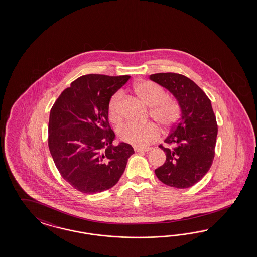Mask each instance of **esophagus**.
<instances>
[{
  "label": "esophagus",
  "instance_id": "obj_1",
  "mask_svg": "<svg viewBox=\"0 0 257 257\" xmlns=\"http://www.w3.org/2000/svg\"><path fill=\"white\" fill-rule=\"evenodd\" d=\"M134 150L136 151V152H149V151H151L152 148L151 147H134Z\"/></svg>",
  "mask_w": 257,
  "mask_h": 257
}]
</instances>
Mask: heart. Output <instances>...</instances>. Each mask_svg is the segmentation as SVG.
I'll return each mask as SVG.
<instances>
[{
  "label": "heart",
  "mask_w": 257,
  "mask_h": 257,
  "mask_svg": "<svg viewBox=\"0 0 257 257\" xmlns=\"http://www.w3.org/2000/svg\"><path fill=\"white\" fill-rule=\"evenodd\" d=\"M135 94L144 104L150 107V115L157 122L164 126L173 124L180 116L178 102L170 98L159 86L152 82H141L134 87ZM120 93H116L109 101L108 116L112 121H118L120 113L118 102ZM159 129L155 123L129 122L119 130L120 139L133 145L145 146L159 137Z\"/></svg>",
  "instance_id": "obj_1"
}]
</instances>
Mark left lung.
<instances>
[{
	"mask_svg": "<svg viewBox=\"0 0 257 257\" xmlns=\"http://www.w3.org/2000/svg\"><path fill=\"white\" fill-rule=\"evenodd\" d=\"M150 79L165 87L178 101L181 117L164 142L165 163L156 169L157 178L170 187L194 186L209 171L215 156L218 135L211 101L201 87L179 73H156Z\"/></svg>",
	"mask_w": 257,
	"mask_h": 257,
	"instance_id": "obj_1",
	"label": "left lung"
}]
</instances>
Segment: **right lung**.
Here are the masks:
<instances>
[{"label":"right lung","mask_w":257,"mask_h":257,"mask_svg":"<svg viewBox=\"0 0 257 257\" xmlns=\"http://www.w3.org/2000/svg\"><path fill=\"white\" fill-rule=\"evenodd\" d=\"M129 79V75H83L60 94L51 109L50 153L63 178L82 193L114 187L135 153L128 143L112 144L116 136L108 122L110 99Z\"/></svg>","instance_id":"obj_1"}]
</instances>
